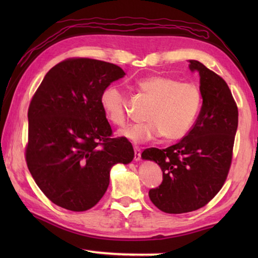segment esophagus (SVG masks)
Segmentation results:
<instances>
[{
	"mask_svg": "<svg viewBox=\"0 0 258 258\" xmlns=\"http://www.w3.org/2000/svg\"><path fill=\"white\" fill-rule=\"evenodd\" d=\"M141 159V149L139 147H134V160L139 161Z\"/></svg>",
	"mask_w": 258,
	"mask_h": 258,
	"instance_id": "esophagus-1",
	"label": "esophagus"
}]
</instances>
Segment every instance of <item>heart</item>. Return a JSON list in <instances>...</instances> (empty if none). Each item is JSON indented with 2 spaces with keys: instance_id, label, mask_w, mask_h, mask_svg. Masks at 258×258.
<instances>
[{
  "instance_id": "b5f03b06",
  "label": "heart",
  "mask_w": 258,
  "mask_h": 258,
  "mask_svg": "<svg viewBox=\"0 0 258 258\" xmlns=\"http://www.w3.org/2000/svg\"><path fill=\"white\" fill-rule=\"evenodd\" d=\"M137 86L152 100L145 117L147 123L126 126L118 132L120 137L134 143H142L163 135L166 141L173 142L189 134L203 104L198 85L163 75H150L139 80ZM100 106L113 125L126 123V98L118 86L109 85L102 91Z\"/></svg>"
}]
</instances>
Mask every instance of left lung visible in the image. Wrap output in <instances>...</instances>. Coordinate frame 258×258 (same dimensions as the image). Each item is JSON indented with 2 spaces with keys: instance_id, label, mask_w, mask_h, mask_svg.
I'll return each mask as SVG.
<instances>
[{
  "instance_id": "obj_1",
  "label": "left lung",
  "mask_w": 258,
  "mask_h": 258,
  "mask_svg": "<svg viewBox=\"0 0 258 258\" xmlns=\"http://www.w3.org/2000/svg\"><path fill=\"white\" fill-rule=\"evenodd\" d=\"M189 62L190 71L199 73L203 95L194 127L176 145L149 148L141 156L163 171V182L150 189L149 198L168 214L197 211L215 197L228 177L238 128V107L225 81L199 61Z\"/></svg>"
}]
</instances>
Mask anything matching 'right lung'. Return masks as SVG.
Wrapping results in <instances>:
<instances>
[{
	"mask_svg": "<svg viewBox=\"0 0 258 258\" xmlns=\"http://www.w3.org/2000/svg\"><path fill=\"white\" fill-rule=\"evenodd\" d=\"M125 73L106 61L71 58L51 68L28 108L26 163L52 203L73 212L103 197L115 164H128L126 138H111L100 95Z\"/></svg>",
	"mask_w": 258,
	"mask_h": 258,
	"instance_id": "right-lung-1",
	"label": "right lung"
}]
</instances>
